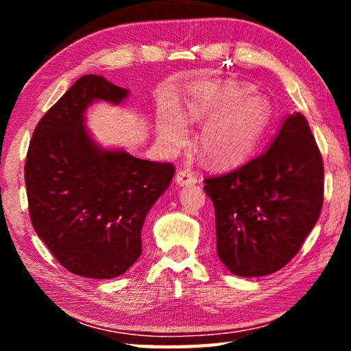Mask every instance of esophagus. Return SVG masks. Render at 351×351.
I'll return each instance as SVG.
<instances>
[{
  "label": "esophagus",
  "instance_id": "34e87169",
  "mask_svg": "<svg viewBox=\"0 0 351 351\" xmlns=\"http://www.w3.org/2000/svg\"><path fill=\"white\" fill-rule=\"evenodd\" d=\"M197 175L190 170H180L176 173V182L180 184V186H190V184L197 182Z\"/></svg>",
  "mask_w": 351,
  "mask_h": 351
}]
</instances>
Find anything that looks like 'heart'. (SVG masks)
Returning a JSON list of instances; mask_svg holds the SVG:
<instances>
[{
    "label": "heart",
    "mask_w": 351,
    "mask_h": 351,
    "mask_svg": "<svg viewBox=\"0 0 351 351\" xmlns=\"http://www.w3.org/2000/svg\"><path fill=\"white\" fill-rule=\"evenodd\" d=\"M189 122H204L198 136L201 158L213 167H234L257 152L274 119L268 97L234 80L203 83L184 97L182 116L164 106L156 121L158 139L169 152L186 144Z\"/></svg>",
    "instance_id": "heart-1"
}]
</instances>
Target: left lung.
I'll return each mask as SVG.
<instances>
[{
  "mask_svg": "<svg viewBox=\"0 0 351 351\" xmlns=\"http://www.w3.org/2000/svg\"><path fill=\"white\" fill-rule=\"evenodd\" d=\"M204 182L219 260L235 276L263 277L291 261L316 224L324 162L305 116L294 112L268 150Z\"/></svg>",
  "mask_w": 351,
  "mask_h": 351,
  "instance_id": "obj_1",
  "label": "left lung"
}]
</instances>
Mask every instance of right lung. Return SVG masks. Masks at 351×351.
Here are the masks:
<instances>
[{
	"label": "right lung",
	"instance_id": "right-lung-1",
	"mask_svg": "<svg viewBox=\"0 0 351 351\" xmlns=\"http://www.w3.org/2000/svg\"><path fill=\"white\" fill-rule=\"evenodd\" d=\"M128 94L102 75L80 77L41 117L29 144L32 226L58 263L82 277L114 278L132 268L147 213L175 175L170 162L102 147L86 128L93 104L121 105Z\"/></svg>",
	"mask_w": 351,
	"mask_h": 351
}]
</instances>
